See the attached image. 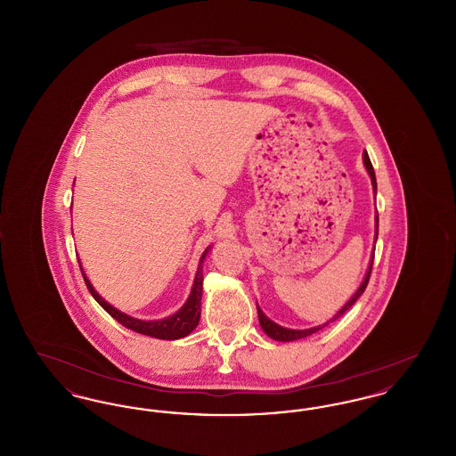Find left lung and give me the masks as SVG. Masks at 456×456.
Segmentation results:
<instances>
[{"mask_svg": "<svg viewBox=\"0 0 456 456\" xmlns=\"http://www.w3.org/2000/svg\"><path fill=\"white\" fill-rule=\"evenodd\" d=\"M364 166H366V169H368L370 181H372V188H374V191H376V175H374V169H372V164H370L368 152H364ZM378 222H379V217L376 216V239H378ZM372 261H374V255H372V260L369 263V270L368 273H366V277H364V282L361 283V287H359L357 292L352 296V299H350V301L333 316V320H330V322H335L337 318H340V316H342L347 309H350V307L355 304V301L364 294V290H366V287H368L369 277H370V270H372ZM258 318H260V325L261 328H263V331H265L268 337H272L273 340H279V342H292V340H299V338H304V337H309V335L316 333L318 330L325 328V326L330 323V322H328L325 325L314 326V328H309V330H289V328H283V326L273 323L272 320H268V318L263 314L260 305H258Z\"/></svg>", "mask_w": 456, "mask_h": 456, "instance_id": "obj_1", "label": "left lung"}]
</instances>
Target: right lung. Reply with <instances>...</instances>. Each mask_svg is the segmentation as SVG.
Masks as SVG:
<instances>
[{
	"label": "right lung",
	"mask_w": 456,
	"mask_h": 456,
	"mask_svg": "<svg viewBox=\"0 0 456 456\" xmlns=\"http://www.w3.org/2000/svg\"><path fill=\"white\" fill-rule=\"evenodd\" d=\"M207 251L203 253L200 265H198V272H196L195 283H193V289H191V294L188 297V301L184 303V305L174 313L173 316L169 318H164V320H159V322H142V320H134L128 314L118 311L116 307H112L110 304L106 303L92 287V283L88 282L87 277L84 275V281L87 285L88 292L94 296V299L97 303L101 304L109 314L125 328H130L136 333H142V335H149V337H155V338H160V340H175V338H183L186 335H190L193 330H195L198 322H200V309H201V290H203V273H201V263L205 258ZM82 270V268H80Z\"/></svg>",
	"instance_id": "obj_1"
}]
</instances>
